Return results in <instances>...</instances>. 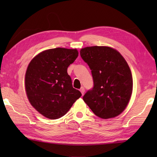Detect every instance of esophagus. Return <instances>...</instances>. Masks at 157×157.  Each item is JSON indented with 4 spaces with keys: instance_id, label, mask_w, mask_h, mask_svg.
Here are the masks:
<instances>
[{
    "instance_id": "obj_1",
    "label": "esophagus",
    "mask_w": 157,
    "mask_h": 157,
    "mask_svg": "<svg viewBox=\"0 0 157 157\" xmlns=\"http://www.w3.org/2000/svg\"><path fill=\"white\" fill-rule=\"evenodd\" d=\"M80 92L82 94H84V92H85V88L84 87H81L80 88Z\"/></svg>"
}]
</instances>
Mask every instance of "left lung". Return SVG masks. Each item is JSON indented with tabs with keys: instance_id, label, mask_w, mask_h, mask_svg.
<instances>
[{
	"instance_id": "1",
	"label": "left lung",
	"mask_w": 157,
	"mask_h": 157,
	"mask_svg": "<svg viewBox=\"0 0 157 157\" xmlns=\"http://www.w3.org/2000/svg\"><path fill=\"white\" fill-rule=\"evenodd\" d=\"M80 56L91 70L94 86L83 100L102 119L113 118L124 111L131 98L133 79L125 59L108 46L82 48Z\"/></svg>"
}]
</instances>
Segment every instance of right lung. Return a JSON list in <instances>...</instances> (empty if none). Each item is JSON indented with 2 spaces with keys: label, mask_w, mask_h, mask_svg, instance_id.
I'll return each mask as SVG.
<instances>
[{
  "label": "right lung",
  "mask_w": 157,
  "mask_h": 157,
  "mask_svg": "<svg viewBox=\"0 0 157 157\" xmlns=\"http://www.w3.org/2000/svg\"><path fill=\"white\" fill-rule=\"evenodd\" d=\"M78 56L77 49L56 48L39 53L28 67L25 91L30 104L51 119L61 117L82 96L73 88L68 67Z\"/></svg>",
  "instance_id": "add662e5"
}]
</instances>
